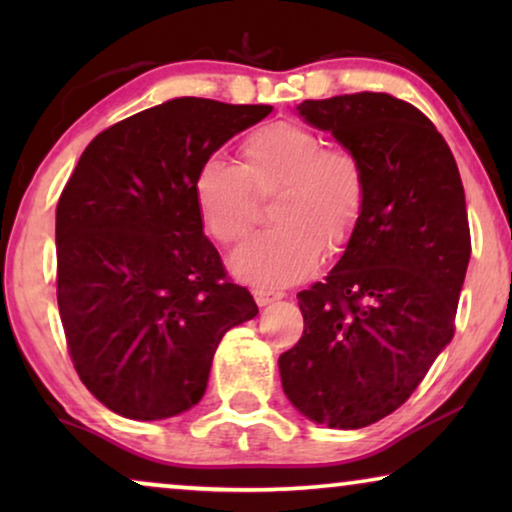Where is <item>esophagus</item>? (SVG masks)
<instances>
[{"label":"esophagus","instance_id":"obj_1","mask_svg":"<svg viewBox=\"0 0 512 512\" xmlns=\"http://www.w3.org/2000/svg\"><path fill=\"white\" fill-rule=\"evenodd\" d=\"M284 293L282 291H272V289H261V286H258V289H254V298H256V303H258V307H265V305H270V303H275V300H279L282 298Z\"/></svg>","mask_w":512,"mask_h":512}]
</instances>
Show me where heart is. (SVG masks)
<instances>
[{"label": "heart", "instance_id": "obj_1", "mask_svg": "<svg viewBox=\"0 0 512 512\" xmlns=\"http://www.w3.org/2000/svg\"><path fill=\"white\" fill-rule=\"evenodd\" d=\"M242 165L207 158L193 174L200 221L221 244L240 242L258 221V198H270L275 228L242 244L230 263L261 286H284L317 265L319 249L338 254L366 209L363 160L345 144H324L300 123L275 121L240 144Z\"/></svg>", "mask_w": 512, "mask_h": 512}]
</instances>
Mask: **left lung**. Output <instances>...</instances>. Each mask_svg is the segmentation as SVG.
Instances as JSON below:
<instances>
[{
    "mask_svg": "<svg viewBox=\"0 0 512 512\" xmlns=\"http://www.w3.org/2000/svg\"><path fill=\"white\" fill-rule=\"evenodd\" d=\"M300 116L359 153L361 223L324 282L298 293L305 331L279 356L284 394L331 429H363L408 401L454 335L471 258L450 146L389 93L305 100Z\"/></svg>",
    "mask_w": 512,
    "mask_h": 512,
    "instance_id": "1",
    "label": "left lung"
}]
</instances>
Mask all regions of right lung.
<instances>
[{
  "label": "right lung",
  "instance_id": "right-lung-1",
  "mask_svg": "<svg viewBox=\"0 0 512 512\" xmlns=\"http://www.w3.org/2000/svg\"><path fill=\"white\" fill-rule=\"evenodd\" d=\"M270 104L177 97L102 130L55 209L58 307L72 363L97 401L167 419L207 389L223 333L256 300L202 233L193 174Z\"/></svg>",
  "mask_w": 512,
  "mask_h": 512
}]
</instances>
